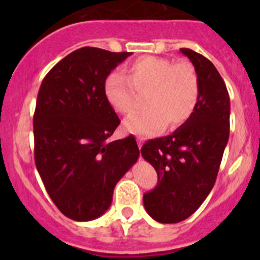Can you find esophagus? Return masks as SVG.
<instances>
[{"instance_id":"34e87169","label":"esophagus","mask_w":260,"mask_h":260,"mask_svg":"<svg viewBox=\"0 0 260 260\" xmlns=\"http://www.w3.org/2000/svg\"><path fill=\"white\" fill-rule=\"evenodd\" d=\"M137 142H138V146H139V148H142V146H143V143H144V138L137 137Z\"/></svg>"}]
</instances>
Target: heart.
<instances>
[{
    "label": "heart",
    "mask_w": 260,
    "mask_h": 260,
    "mask_svg": "<svg viewBox=\"0 0 260 260\" xmlns=\"http://www.w3.org/2000/svg\"><path fill=\"white\" fill-rule=\"evenodd\" d=\"M138 93H146L147 110L126 121L127 132L150 135L165 125L176 128L190 118L199 98V80L194 66L187 61L144 56L126 68V78L110 73L104 82V96L119 114H132Z\"/></svg>",
    "instance_id": "obj_1"
}]
</instances>
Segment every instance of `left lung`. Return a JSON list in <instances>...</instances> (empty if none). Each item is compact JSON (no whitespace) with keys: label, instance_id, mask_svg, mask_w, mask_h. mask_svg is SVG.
<instances>
[{"label":"left lung","instance_id":"8db88e82","mask_svg":"<svg viewBox=\"0 0 260 260\" xmlns=\"http://www.w3.org/2000/svg\"><path fill=\"white\" fill-rule=\"evenodd\" d=\"M180 50L198 74L197 107L173 134L151 139L141 150L158 177L157 186L143 195V204L162 224L182 221L201 207L215 185L229 139L231 100L221 75L199 53Z\"/></svg>","mask_w":260,"mask_h":260}]
</instances>
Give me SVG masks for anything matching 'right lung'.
<instances>
[{
  "mask_svg": "<svg viewBox=\"0 0 260 260\" xmlns=\"http://www.w3.org/2000/svg\"><path fill=\"white\" fill-rule=\"evenodd\" d=\"M130 54L80 48L53 66L39 89L35 164L53 203L75 221L102 216L139 157L133 135L108 142L121 121L105 100V78Z\"/></svg>",
  "mask_w": 260,
  "mask_h": 260,
  "instance_id": "obj_1",
  "label": "right lung"
}]
</instances>
